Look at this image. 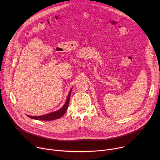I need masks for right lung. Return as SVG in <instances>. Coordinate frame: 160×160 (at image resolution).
<instances>
[{"label": "right lung", "instance_id": "right-lung-1", "mask_svg": "<svg viewBox=\"0 0 160 160\" xmlns=\"http://www.w3.org/2000/svg\"><path fill=\"white\" fill-rule=\"evenodd\" d=\"M72 90V88L70 90L69 94H68V97L66 98V101L64 104L63 105V106L61 108H60L59 109H58V111H54V112H51L48 114H46V115H42V116L33 117V116H30V115H27V117L32 119H34V120H43V121H51V120H56V119L61 118L62 116L64 115V114L65 113V112L66 111V110L68 109V105H69Z\"/></svg>", "mask_w": 160, "mask_h": 160}]
</instances>
